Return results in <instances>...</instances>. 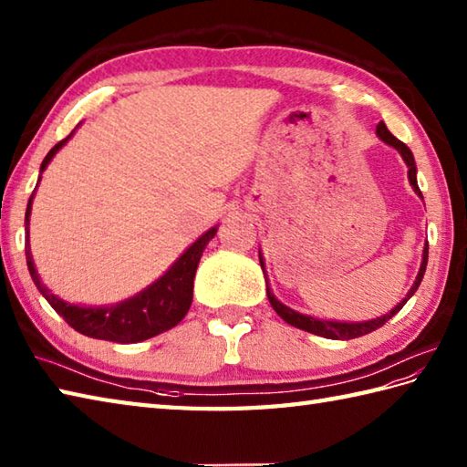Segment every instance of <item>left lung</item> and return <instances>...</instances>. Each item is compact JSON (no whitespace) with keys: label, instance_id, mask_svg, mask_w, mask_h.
<instances>
[{"label":"left lung","instance_id":"obj_1","mask_svg":"<svg viewBox=\"0 0 467 467\" xmlns=\"http://www.w3.org/2000/svg\"><path fill=\"white\" fill-rule=\"evenodd\" d=\"M377 135H379L380 139H383V140L387 142V145L395 147V149L399 150V153H401V157L405 159V163H407V167H409V183L413 185L417 195L423 197L421 192H420V187H417V169H415V159H413L411 150H409V147L405 145L403 140H399L397 137L391 135V132H389V129L385 127V122H379V125H377ZM427 255H430V245H425V250H423V262H421L420 274H417V280H415V284H413V288L407 292L405 300L399 302L391 312L385 314V317L375 318V320H367V322H332V320H318V318H314V317H306V314H300V312H296V310L284 306L282 302H278V300L274 298V294L270 292V288H268V300H270V304H272V308H274L275 312H278V317H280L282 320H286L288 325L296 327V328H300V330H306V332H312V335H318V337H325V338H335V340L358 338V337L368 335V332H373V330L383 327L389 318H393L395 314L405 306V302L413 296L415 290L420 288V284H421V280H423V274H425V268H427ZM260 264H262V270H264L262 255H260Z\"/></svg>","mask_w":467,"mask_h":467}]
</instances>
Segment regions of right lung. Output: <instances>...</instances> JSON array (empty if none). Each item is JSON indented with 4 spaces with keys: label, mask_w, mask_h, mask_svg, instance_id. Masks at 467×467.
<instances>
[{
    "label": "right lung",
    "mask_w": 467,
    "mask_h": 467,
    "mask_svg": "<svg viewBox=\"0 0 467 467\" xmlns=\"http://www.w3.org/2000/svg\"><path fill=\"white\" fill-rule=\"evenodd\" d=\"M72 132L50 149V153L42 161L40 173L47 167V163H50L52 157L58 153L64 142L72 137ZM32 197L26 209V223L30 222ZM215 232L217 227H212V230L205 232L173 265H171V270L163 278L150 284L147 290L139 292L137 296H132L125 302L114 304V306L102 308L74 306V304H68L60 300L58 296H54V294H50V290L40 282V275H37L34 268L30 247L26 250V260L27 270H30L37 290L42 292V296L50 302V306L58 312L74 330H78L84 337L110 342H140L150 337H157L165 330H171L185 318V314L193 300V278L199 258H202L205 245L213 240Z\"/></svg>",
    "instance_id": "add662e5"
}]
</instances>
